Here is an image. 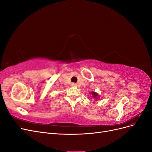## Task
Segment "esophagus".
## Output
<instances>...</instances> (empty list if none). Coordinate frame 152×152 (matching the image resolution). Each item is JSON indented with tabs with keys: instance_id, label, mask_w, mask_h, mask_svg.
I'll return each mask as SVG.
<instances>
[{
	"instance_id": "esophagus-1",
	"label": "esophagus",
	"mask_w": 152,
	"mask_h": 152,
	"mask_svg": "<svg viewBox=\"0 0 152 152\" xmlns=\"http://www.w3.org/2000/svg\"><path fill=\"white\" fill-rule=\"evenodd\" d=\"M72 86H77V84H76L75 83H72Z\"/></svg>"
}]
</instances>
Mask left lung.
Listing matches in <instances>:
<instances>
[{"label":"left lung","instance_id":"8db88e82","mask_svg":"<svg viewBox=\"0 0 152 152\" xmlns=\"http://www.w3.org/2000/svg\"><path fill=\"white\" fill-rule=\"evenodd\" d=\"M92 94L93 95V97L94 98H96V97H98V94L97 93H94V92H93V93H92Z\"/></svg>","mask_w":152,"mask_h":152}]
</instances>
